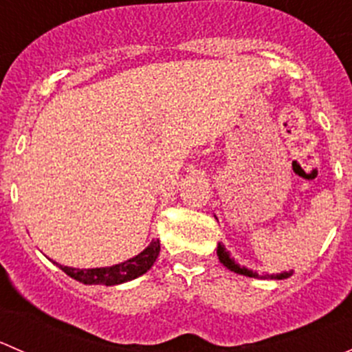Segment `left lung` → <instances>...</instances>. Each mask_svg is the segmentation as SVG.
<instances>
[{"instance_id":"1","label":"left lung","mask_w":352,"mask_h":352,"mask_svg":"<svg viewBox=\"0 0 352 352\" xmlns=\"http://www.w3.org/2000/svg\"><path fill=\"white\" fill-rule=\"evenodd\" d=\"M216 254H218L219 262H221V264L225 265L226 269H230V271L236 272V274L248 276V278H261V279H286V278H289L291 274H293V271H289V272H281V274H265V276H258L257 272H254V271H250V269L242 267V265H240V264H236V262L233 261L232 257H230V254H228V252H226V248L223 247L221 243L218 245V252H216Z\"/></svg>"}]
</instances>
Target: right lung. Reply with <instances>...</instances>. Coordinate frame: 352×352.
I'll return each mask as SVG.
<instances>
[{
  "instance_id": "1",
  "label": "right lung",
  "mask_w": 352,
  "mask_h": 352,
  "mask_svg": "<svg viewBox=\"0 0 352 352\" xmlns=\"http://www.w3.org/2000/svg\"><path fill=\"white\" fill-rule=\"evenodd\" d=\"M160 254V240H151V243L144 248L141 254L136 257L124 261L120 264L110 265V267H97V269H74L67 267V265H61L54 262L56 265L61 267L69 278L76 279V281L83 283V285H122V283L133 281V279L140 278L144 272L151 269L155 264L156 257Z\"/></svg>"
}]
</instances>
